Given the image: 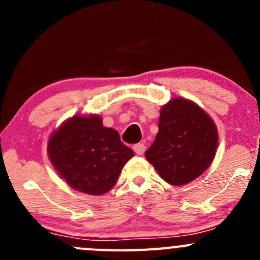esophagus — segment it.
<instances>
[{
  "label": "esophagus",
  "instance_id": "34e87169",
  "mask_svg": "<svg viewBox=\"0 0 260 260\" xmlns=\"http://www.w3.org/2000/svg\"><path fill=\"white\" fill-rule=\"evenodd\" d=\"M133 151L138 154V156H142L146 151V146L143 143H137V145L133 146Z\"/></svg>",
  "mask_w": 260,
  "mask_h": 260
}]
</instances>
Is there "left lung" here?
Returning <instances> with one entry per match:
<instances>
[{"label":"left lung","mask_w":260,"mask_h":260,"mask_svg":"<svg viewBox=\"0 0 260 260\" xmlns=\"http://www.w3.org/2000/svg\"><path fill=\"white\" fill-rule=\"evenodd\" d=\"M217 142V128L210 115L192 101L179 96L162 106L158 133L145 156L161 179L181 186L209 169Z\"/></svg>","instance_id":"1"}]
</instances>
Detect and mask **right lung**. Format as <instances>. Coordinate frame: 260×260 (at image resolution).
Instances as JSON below:
<instances>
[{"label": "right lung", "instance_id": "right-lung-1", "mask_svg": "<svg viewBox=\"0 0 260 260\" xmlns=\"http://www.w3.org/2000/svg\"><path fill=\"white\" fill-rule=\"evenodd\" d=\"M48 156L61 179L74 190L101 196L117 182L135 152L123 145L98 114H75L61 123L48 141Z\"/></svg>", "mask_w": 260, "mask_h": 260}]
</instances>
